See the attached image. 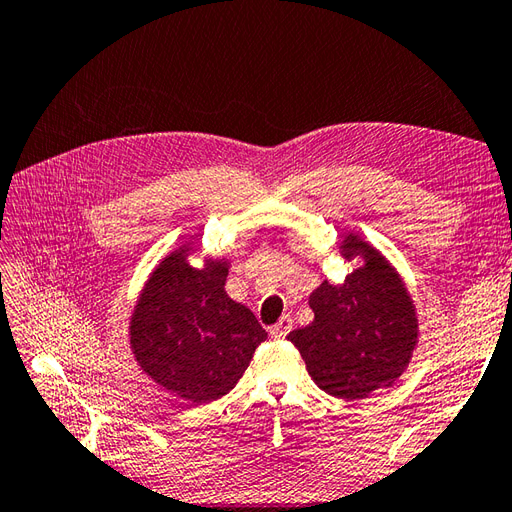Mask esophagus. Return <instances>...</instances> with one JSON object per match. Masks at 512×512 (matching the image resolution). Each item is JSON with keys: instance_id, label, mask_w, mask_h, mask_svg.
Returning <instances> with one entry per match:
<instances>
[{"instance_id": "1", "label": "esophagus", "mask_w": 512, "mask_h": 512, "mask_svg": "<svg viewBox=\"0 0 512 512\" xmlns=\"http://www.w3.org/2000/svg\"><path fill=\"white\" fill-rule=\"evenodd\" d=\"M290 330H292V319L290 317H281L268 332H270V336H273V339H286V334Z\"/></svg>"}]
</instances>
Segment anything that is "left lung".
Returning <instances> with one entry per match:
<instances>
[{"instance_id":"8db88e82","label":"left lung","mask_w":512,"mask_h":512,"mask_svg":"<svg viewBox=\"0 0 512 512\" xmlns=\"http://www.w3.org/2000/svg\"><path fill=\"white\" fill-rule=\"evenodd\" d=\"M339 250L363 264L343 284L323 281L312 292L314 321L292 330L288 341L325 394L361 400L405 372L418 345V317L396 268L372 244L350 233Z\"/></svg>"}]
</instances>
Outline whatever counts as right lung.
I'll return each mask as SVG.
<instances>
[{
    "label": "right lung",
    "instance_id": "1",
    "mask_svg": "<svg viewBox=\"0 0 512 512\" xmlns=\"http://www.w3.org/2000/svg\"><path fill=\"white\" fill-rule=\"evenodd\" d=\"M189 253V244L173 250L149 275L129 321V345L154 383L204 405L237 385L268 334L226 295L228 259L209 257L193 268Z\"/></svg>",
    "mask_w": 512,
    "mask_h": 512
}]
</instances>
